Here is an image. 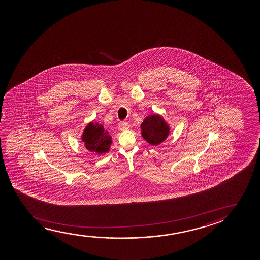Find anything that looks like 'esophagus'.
Wrapping results in <instances>:
<instances>
[{
    "label": "esophagus",
    "mask_w": 260,
    "mask_h": 260,
    "mask_svg": "<svg viewBox=\"0 0 260 260\" xmlns=\"http://www.w3.org/2000/svg\"><path fill=\"white\" fill-rule=\"evenodd\" d=\"M118 127H119V128L120 129H127V128H128V123L127 122V121H122L118 124Z\"/></svg>",
    "instance_id": "esophagus-1"
}]
</instances>
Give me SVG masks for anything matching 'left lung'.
<instances>
[{
    "mask_svg": "<svg viewBox=\"0 0 260 260\" xmlns=\"http://www.w3.org/2000/svg\"><path fill=\"white\" fill-rule=\"evenodd\" d=\"M142 136L152 145H159L167 138L170 128L164 119L153 114L146 117L141 124Z\"/></svg>",
    "mask_w": 260,
    "mask_h": 260,
    "instance_id": "1",
    "label": "left lung"
}]
</instances>
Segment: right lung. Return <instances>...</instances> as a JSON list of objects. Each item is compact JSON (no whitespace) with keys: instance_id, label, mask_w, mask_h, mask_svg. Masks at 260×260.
Here are the masks:
<instances>
[{"instance_id":"obj_1","label":"right lung","mask_w":260,"mask_h":260,"mask_svg":"<svg viewBox=\"0 0 260 260\" xmlns=\"http://www.w3.org/2000/svg\"><path fill=\"white\" fill-rule=\"evenodd\" d=\"M82 139L87 149L100 154L107 153L112 143L109 132L104 128L103 125L93 122L86 127Z\"/></svg>"}]
</instances>
